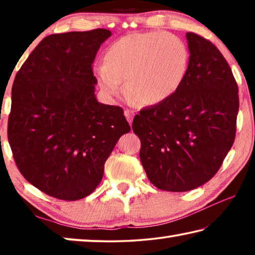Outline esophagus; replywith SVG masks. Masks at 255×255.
<instances>
[{
  "instance_id": "esophagus-1",
  "label": "esophagus",
  "mask_w": 255,
  "mask_h": 255,
  "mask_svg": "<svg viewBox=\"0 0 255 255\" xmlns=\"http://www.w3.org/2000/svg\"><path fill=\"white\" fill-rule=\"evenodd\" d=\"M125 117L127 118L128 123L131 124L132 123V118H133V112L131 110H125Z\"/></svg>"
}]
</instances>
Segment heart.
I'll return each instance as SVG.
<instances>
[{
	"instance_id": "1",
	"label": "heart",
	"mask_w": 255,
	"mask_h": 255,
	"mask_svg": "<svg viewBox=\"0 0 255 255\" xmlns=\"http://www.w3.org/2000/svg\"><path fill=\"white\" fill-rule=\"evenodd\" d=\"M188 47L172 33L135 32L108 46L103 65L94 68L98 84L116 97L125 82L129 97L145 106L159 105L178 93L188 74Z\"/></svg>"
}]
</instances>
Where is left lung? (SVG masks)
Returning a JSON list of instances; mask_svg holds the SVG:
<instances>
[{
    "instance_id": "8db88e82",
    "label": "left lung",
    "mask_w": 255,
    "mask_h": 255,
    "mask_svg": "<svg viewBox=\"0 0 255 255\" xmlns=\"http://www.w3.org/2000/svg\"><path fill=\"white\" fill-rule=\"evenodd\" d=\"M185 37L190 59L181 89L132 122L148 180L172 192L196 189L217 173L234 143L239 112V88L221 51L199 34Z\"/></svg>"
}]
</instances>
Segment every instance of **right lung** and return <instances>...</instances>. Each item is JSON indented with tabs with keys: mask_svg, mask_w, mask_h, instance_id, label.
<instances>
[{
	"mask_svg": "<svg viewBox=\"0 0 255 255\" xmlns=\"http://www.w3.org/2000/svg\"><path fill=\"white\" fill-rule=\"evenodd\" d=\"M111 32L42 39L12 85L7 138L16 166L46 195L74 201L101 182L105 163L130 126L117 106L98 102L92 64Z\"/></svg>",
	"mask_w": 255,
	"mask_h": 255,
	"instance_id": "obj_1",
	"label": "right lung"
}]
</instances>
